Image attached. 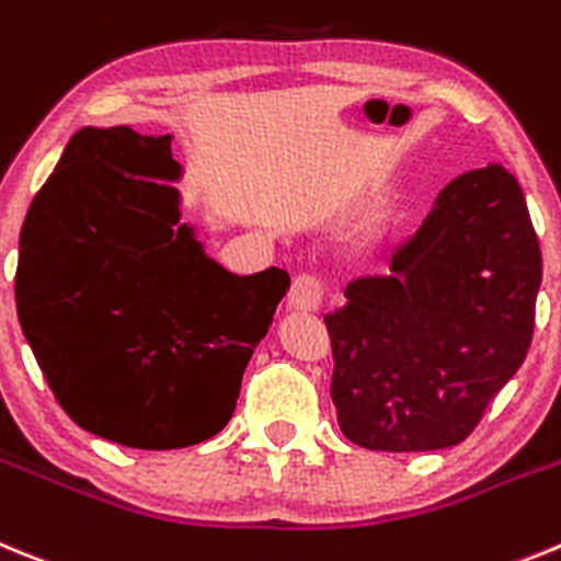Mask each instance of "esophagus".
<instances>
[{"label":"esophagus","instance_id":"34e87169","mask_svg":"<svg viewBox=\"0 0 561 561\" xmlns=\"http://www.w3.org/2000/svg\"><path fill=\"white\" fill-rule=\"evenodd\" d=\"M324 305V287L316 276H299L287 293V307L293 312H318Z\"/></svg>","mask_w":561,"mask_h":561}]
</instances>
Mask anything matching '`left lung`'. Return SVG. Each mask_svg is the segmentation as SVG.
Instances as JSON below:
<instances>
[{"mask_svg": "<svg viewBox=\"0 0 561 561\" xmlns=\"http://www.w3.org/2000/svg\"><path fill=\"white\" fill-rule=\"evenodd\" d=\"M539 282L517 179L489 164L450 181L388 274L355 276L324 316L343 436L386 453L463 442L526 360Z\"/></svg>", "mask_w": 561, "mask_h": 561, "instance_id": "obj_1", "label": "left lung"}]
</instances>
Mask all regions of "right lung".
I'll use <instances>...</instances> for the list:
<instances>
[{"label": "right lung", "mask_w": 561, "mask_h": 561, "mask_svg": "<svg viewBox=\"0 0 561 561\" xmlns=\"http://www.w3.org/2000/svg\"><path fill=\"white\" fill-rule=\"evenodd\" d=\"M173 136L80 128L19 234L16 312L60 408L136 450L220 433L290 287L237 276L181 220Z\"/></svg>", "instance_id": "1"}]
</instances>
